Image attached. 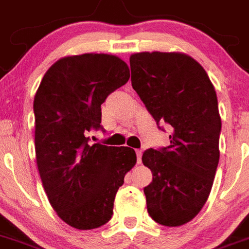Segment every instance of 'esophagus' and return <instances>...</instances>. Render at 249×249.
Wrapping results in <instances>:
<instances>
[{
    "mask_svg": "<svg viewBox=\"0 0 249 249\" xmlns=\"http://www.w3.org/2000/svg\"><path fill=\"white\" fill-rule=\"evenodd\" d=\"M141 155H142V151H141V150H136V159H138V163H141Z\"/></svg>",
    "mask_w": 249,
    "mask_h": 249,
    "instance_id": "34e87169",
    "label": "esophagus"
}]
</instances>
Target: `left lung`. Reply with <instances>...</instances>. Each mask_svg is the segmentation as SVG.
<instances>
[{
	"mask_svg": "<svg viewBox=\"0 0 249 249\" xmlns=\"http://www.w3.org/2000/svg\"><path fill=\"white\" fill-rule=\"evenodd\" d=\"M130 68L131 86L156 124L172 127L169 146L142 154L152 172L144 189L147 212L162 226H182L206 203L218 166L216 90L202 66L182 53H135Z\"/></svg>",
	"mask_w": 249,
	"mask_h": 249,
	"instance_id": "8db88e82",
	"label": "left lung"
}]
</instances>
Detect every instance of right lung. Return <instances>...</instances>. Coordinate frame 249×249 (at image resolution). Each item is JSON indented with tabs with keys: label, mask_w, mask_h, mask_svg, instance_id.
<instances>
[{
	"label": "right lung",
	"mask_w": 249,
	"mask_h": 249,
	"mask_svg": "<svg viewBox=\"0 0 249 249\" xmlns=\"http://www.w3.org/2000/svg\"><path fill=\"white\" fill-rule=\"evenodd\" d=\"M129 78L120 58L87 53L55 62L36 93L38 171L54 211L78 230L108 222L125 174L136 163L131 147L90 145L88 136L103 129L100 107Z\"/></svg>",
	"instance_id": "obj_1"
}]
</instances>
